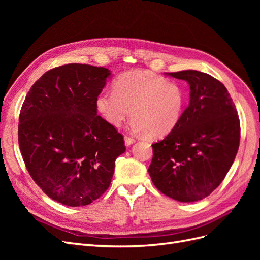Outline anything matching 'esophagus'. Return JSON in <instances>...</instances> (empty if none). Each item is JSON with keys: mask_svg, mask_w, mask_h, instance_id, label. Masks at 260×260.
Segmentation results:
<instances>
[{"mask_svg": "<svg viewBox=\"0 0 260 260\" xmlns=\"http://www.w3.org/2000/svg\"><path fill=\"white\" fill-rule=\"evenodd\" d=\"M135 142H136V140L133 139V138H130V137H124V144L127 145V146H129V145L133 144Z\"/></svg>", "mask_w": 260, "mask_h": 260, "instance_id": "esophagus-1", "label": "esophagus"}]
</instances>
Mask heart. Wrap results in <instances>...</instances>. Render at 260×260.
I'll list each match as a JSON object with an SVG mask.
<instances>
[{
    "instance_id": "heart-1",
    "label": "heart",
    "mask_w": 260,
    "mask_h": 260,
    "mask_svg": "<svg viewBox=\"0 0 260 260\" xmlns=\"http://www.w3.org/2000/svg\"><path fill=\"white\" fill-rule=\"evenodd\" d=\"M186 91L182 84L148 70H130L117 78L114 90L96 98V108L113 127H119L131 113L130 129L159 139L174 131L182 119Z\"/></svg>"
}]
</instances>
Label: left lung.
Instances as JSON below:
<instances>
[{"instance_id":"1","label":"left lung","mask_w":260,"mask_h":260,"mask_svg":"<svg viewBox=\"0 0 260 260\" xmlns=\"http://www.w3.org/2000/svg\"><path fill=\"white\" fill-rule=\"evenodd\" d=\"M190 85V102L178 127L154 143L148 167L154 185L169 198L205 199L226 176L240 145V119L225 86L208 74H166Z\"/></svg>"}]
</instances>
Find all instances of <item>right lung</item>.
<instances>
[{
  "label": "right lung",
  "instance_id": "obj_1",
  "mask_svg": "<svg viewBox=\"0 0 260 260\" xmlns=\"http://www.w3.org/2000/svg\"><path fill=\"white\" fill-rule=\"evenodd\" d=\"M111 72L68 64L46 72L23 102L18 143L31 178L66 206H85L107 190L123 137L98 116L96 98Z\"/></svg>",
  "mask_w": 260,
  "mask_h": 260
}]
</instances>
